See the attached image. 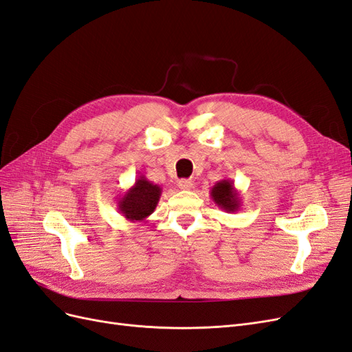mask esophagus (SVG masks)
<instances>
[{
	"label": "esophagus",
	"instance_id": "esophagus-1",
	"mask_svg": "<svg viewBox=\"0 0 352 352\" xmlns=\"http://www.w3.org/2000/svg\"><path fill=\"white\" fill-rule=\"evenodd\" d=\"M192 185H194L192 180H189V179H180L177 182V186L184 190H189L190 188H192Z\"/></svg>",
	"mask_w": 352,
	"mask_h": 352
}]
</instances>
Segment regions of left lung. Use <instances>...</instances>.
Wrapping results in <instances>:
<instances>
[{"label":"left lung","mask_w":352,"mask_h":352,"mask_svg":"<svg viewBox=\"0 0 352 352\" xmlns=\"http://www.w3.org/2000/svg\"><path fill=\"white\" fill-rule=\"evenodd\" d=\"M210 195L216 204L226 212H236L241 208V195L232 179H221L211 188Z\"/></svg>","instance_id":"left-lung-1"}]
</instances>
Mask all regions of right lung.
Wrapping results in <instances>:
<instances>
[{
  "label": "right lung",
  "mask_w": 352,
  "mask_h": 352,
  "mask_svg": "<svg viewBox=\"0 0 352 352\" xmlns=\"http://www.w3.org/2000/svg\"><path fill=\"white\" fill-rule=\"evenodd\" d=\"M162 188L141 175L135 180L133 186L126 190L117 201V210L129 221L141 223L150 217L162 197Z\"/></svg>",
  "instance_id": "1"
}]
</instances>
